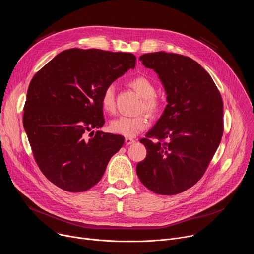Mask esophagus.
Wrapping results in <instances>:
<instances>
[{
  "mask_svg": "<svg viewBox=\"0 0 254 254\" xmlns=\"http://www.w3.org/2000/svg\"><path fill=\"white\" fill-rule=\"evenodd\" d=\"M125 141H126V143L127 144V146H128V144H131V143L134 142V139L131 138V137H126V138H125Z\"/></svg>",
  "mask_w": 254,
  "mask_h": 254,
  "instance_id": "1",
  "label": "esophagus"
}]
</instances>
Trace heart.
<instances>
[{
    "label": "heart",
    "instance_id": "obj_1",
    "mask_svg": "<svg viewBox=\"0 0 254 254\" xmlns=\"http://www.w3.org/2000/svg\"><path fill=\"white\" fill-rule=\"evenodd\" d=\"M131 87L143 98L141 108L153 116L158 115L163 108L164 99L156 94V86L152 80L146 76H136L130 80ZM101 106L107 113H114L116 108L115 87L108 85L101 95ZM149 126V116L139 114L136 116H122L114 120L110 125V129L114 133L127 137L135 136Z\"/></svg>",
    "mask_w": 254,
    "mask_h": 254
}]
</instances>
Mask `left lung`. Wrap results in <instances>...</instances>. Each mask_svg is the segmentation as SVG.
I'll return each mask as SVG.
<instances>
[{"mask_svg":"<svg viewBox=\"0 0 254 254\" xmlns=\"http://www.w3.org/2000/svg\"><path fill=\"white\" fill-rule=\"evenodd\" d=\"M139 60L158 74L168 104L139 140L148 154L136 165V174L154 193L176 195L198 182L219 147L223 101L208 72L190 57L160 51Z\"/></svg>","mask_w":254,"mask_h":254,"instance_id":"8db88e82","label":"left lung"}]
</instances>
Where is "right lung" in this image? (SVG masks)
Returning a JSON list of instances; mask_svg holds the SVG:
<instances>
[{
	"label": "right lung",
	"instance_id": "obj_1",
	"mask_svg": "<svg viewBox=\"0 0 254 254\" xmlns=\"http://www.w3.org/2000/svg\"><path fill=\"white\" fill-rule=\"evenodd\" d=\"M134 65L131 53L72 48L32 78L23 126L36 163L57 187L73 193L90 189L123 147L125 137L120 134L97 130L88 139L86 134L104 124L105 87Z\"/></svg>",
	"mask_w": 254,
	"mask_h": 254
}]
</instances>
